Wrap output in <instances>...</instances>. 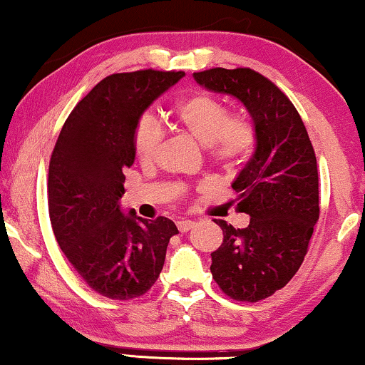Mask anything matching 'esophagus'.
I'll return each instance as SVG.
<instances>
[{"mask_svg": "<svg viewBox=\"0 0 365 365\" xmlns=\"http://www.w3.org/2000/svg\"><path fill=\"white\" fill-rule=\"evenodd\" d=\"M178 229H179V232H187V231H191V229L194 227V222L192 221H187V219H181V221H178Z\"/></svg>", "mask_w": 365, "mask_h": 365, "instance_id": "34e87169", "label": "esophagus"}]
</instances>
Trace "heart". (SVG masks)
<instances>
[{
  "label": "heart",
  "instance_id": "obj_1",
  "mask_svg": "<svg viewBox=\"0 0 365 365\" xmlns=\"http://www.w3.org/2000/svg\"><path fill=\"white\" fill-rule=\"evenodd\" d=\"M174 123L207 148L217 166L234 169L251 158L257 144V129L246 111H227L226 104L212 94L194 91L176 103ZM163 131L151 114H143L133 133V146L141 163L156 156Z\"/></svg>",
  "mask_w": 365,
  "mask_h": 365
}]
</instances>
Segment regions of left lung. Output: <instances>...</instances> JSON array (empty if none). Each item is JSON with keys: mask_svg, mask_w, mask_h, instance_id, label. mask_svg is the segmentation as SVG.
I'll return each mask as SVG.
<instances>
[{"mask_svg": "<svg viewBox=\"0 0 365 365\" xmlns=\"http://www.w3.org/2000/svg\"><path fill=\"white\" fill-rule=\"evenodd\" d=\"M194 79L237 98L256 124V151L232 182L237 209L251 221L234 229L214 219L224 239L211 272L227 297L259 302L286 286L307 254L321 212L316 153L291 99L261 73L212 68Z\"/></svg>", "mask_w": 365, "mask_h": 365, "instance_id": "1", "label": "left lung"}]
</instances>
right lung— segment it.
Instances as JSON below:
<instances>
[{
  "instance_id": "right-lung-1",
  "label": "right lung",
  "mask_w": 365,
  "mask_h": 365,
  "mask_svg": "<svg viewBox=\"0 0 365 365\" xmlns=\"http://www.w3.org/2000/svg\"><path fill=\"white\" fill-rule=\"evenodd\" d=\"M184 76L141 69L99 81L63 124L48 173L54 237L94 292L114 301L141 297L158 281L179 234L171 219L124 216V171L134 163L133 133L149 104Z\"/></svg>"
}]
</instances>
